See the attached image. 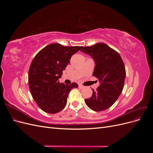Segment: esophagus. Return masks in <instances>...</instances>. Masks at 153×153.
I'll use <instances>...</instances> for the list:
<instances>
[{"label":"esophagus","mask_w":153,"mask_h":153,"mask_svg":"<svg viewBox=\"0 0 153 153\" xmlns=\"http://www.w3.org/2000/svg\"><path fill=\"white\" fill-rule=\"evenodd\" d=\"M78 87H79V88H80V89H83V88H84V86H83L82 85H81V84H79V85H78Z\"/></svg>","instance_id":"1"}]
</instances>
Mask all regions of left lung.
<instances>
[{
  "label": "left lung",
  "mask_w": 153,
  "mask_h": 153,
  "mask_svg": "<svg viewBox=\"0 0 153 153\" xmlns=\"http://www.w3.org/2000/svg\"><path fill=\"white\" fill-rule=\"evenodd\" d=\"M81 52L94 60L95 67L92 75L100 82L96 91L85 99L88 107L96 112L110 108L123 91L126 77L124 64L118 52L105 43H97L82 48Z\"/></svg>",
  "instance_id": "obj_1"
}]
</instances>
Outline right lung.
Masks as SVG:
<instances>
[{"label": "right lung", "mask_w": 153, "mask_h": 153, "mask_svg": "<svg viewBox=\"0 0 153 153\" xmlns=\"http://www.w3.org/2000/svg\"><path fill=\"white\" fill-rule=\"evenodd\" d=\"M83 47H64L58 43L47 45L36 54L29 71L30 93L39 107L48 114H56L66 105L71 89L78 85L60 83L59 79L73 54Z\"/></svg>", "instance_id": "obj_1"}]
</instances>
